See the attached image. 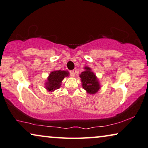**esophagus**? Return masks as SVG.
Segmentation results:
<instances>
[{"label":"esophagus","mask_w":148,"mask_h":148,"mask_svg":"<svg viewBox=\"0 0 148 148\" xmlns=\"http://www.w3.org/2000/svg\"><path fill=\"white\" fill-rule=\"evenodd\" d=\"M76 69H74L73 70H71V71H70V74H71V75L72 77H74L75 75V73H76Z\"/></svg>","instance_id":"obj_1"}]
</instances>
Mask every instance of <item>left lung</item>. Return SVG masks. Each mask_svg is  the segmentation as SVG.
Returning <instances> with one entry per match:
<instances>
[{"mask_svg":"<svg viewBox=\"0 0 148 148\" xmlns=\"http://www.w3.org/2000/svg\"><path fill=\"white\" fill-rule=\"evenodd\" d=\"M85 71L82 72L80 75L82 86L88 93L95 94L100 88L99 83L95 75L91 72V69L89 67H85Z\"/></svg>","mask_w":148,"mask_h":148,"instance_id":"8db88e82","label":"left lung"}]
</instances>
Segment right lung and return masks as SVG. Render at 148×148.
<instances>
[{
  "label": "right lung",
  "instance_id": "add662e5",
  "mask_svg": "<svg viewBox=\"0 0 148 148\" xmlns=\"http://www.w3.org/2000/svg\"><path fill=\"white\" fill-rule=\"evenodd\" d=\"M69 73L66 71H52L49 75L46 83V88L49 91L58 89L61 87V81L65 78V77L68 76Z\"/></svg>",
  "mask_w": 148,
  "mask_h": 148
}]
</instances>
